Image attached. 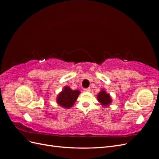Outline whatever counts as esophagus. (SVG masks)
<instances>
[{
  "mask_svg": "<svg viewBox=\"0 0 159 159\" xmlns=\"http://www.w3.org/2000/svg\"><path fill=\"white\" fill-rule=\"evenodd\" d=\"M84 91H85V92H89V91H91V89L90 88H85L84 89Z\"/></svg>",
  "mask_w": 159,
  "mask_h": 159,
  "instance_id": "1",
  "label": "esophagus"
}]
</instances>
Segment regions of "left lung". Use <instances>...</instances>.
Masks as SVG:
<instances>
[{
  "mask_svg": "<svg viewBox=\"0 0 159 159\" xmlns=\"http://www.w3.org/2000/svg\"><path fill=\"white\" fill-rule=\"evenodd\" d=\"M97 99L103 107H108L112 103V99L110 94L107 93L104 89H102L98 94Z\"/></svg>",
  "mask_w": 159,
  "mask_h": 159,
  "instance_id": "1",
  "label": "left lung"
}]
</instances>
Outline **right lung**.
Wrapping results in <instances>:
<instances>
[{
	"mask_svg": "<svg viewBox=\"0 0 159 159\" xmlns=\"http://www.w3.org/2000/svg\"><path fill=\"white\" fill-rule=\"evenodd\" d=\"M80 91L71 89L68 86H64L56 97V102L64 109H70L73 106L80 95Z\"/></svg>",
	"mask_w": 159,
	"mask_h": 159,
	"instance_id": "1",
	"label": "right lung"
}]
</instances>
